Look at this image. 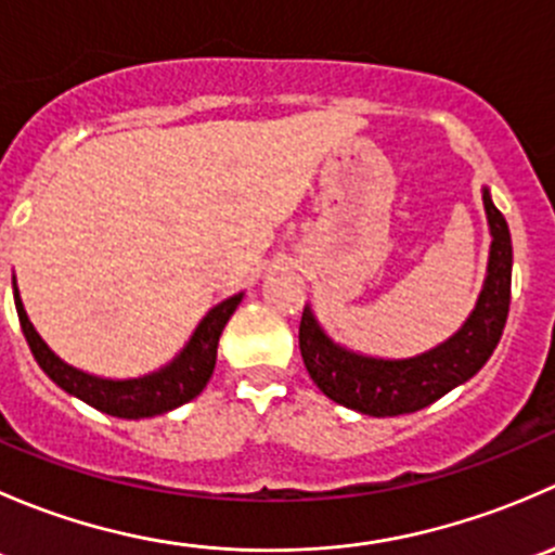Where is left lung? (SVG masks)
Masks as SVG:
<instances>
[{
	"instance_id": "8db88e82",
	"label": "left lung",
	"mask_w": 555,
	"mask_h": 555,
	"mask_svg": "<svg viewBox=\"0 0 555 555\" xmlns=\"http://www.w3.org/2000/svg\"><path fill=\"white\" fill-rule=\"evenodd\" d=\"M483 209L491 233L483 287L462 327L443 344L405 360L360 354L335 344L313 317L311 306H306L298 335L300 354L322 395L365 416H400L433 405L486 365L500 344L511 309L513 244L489 188H483Z\"/></svg>"
}]
</instances>
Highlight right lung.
<instances>
[{
	"label": "right lung",
	"instance_id": "obj_1",
	"mask_svg": "<svg viewBox=\"0 0 555 555\" xmlns=\"http://www.w3.org/2000/svg\"><path fill=\"white\" fill-rule=\"evenodd\" d=\"M13 295L26 344H29L39 367L50 376V382H55L61 389L69 391L77 400L88 402L96 411L109 413V416L117 418H133V422L137 418H153L160 416V413H169L204 391L211 373H215L217 344H220L222 330H225L228 319L233 317V311L238 309V304L244 298V293H238L225 298L222 304H217L215 309L201 319L188 344L179 349V354L171 362H166L164 367H158V371L139 378H102L64 362L44 344L42 335L29 322V313L24 309L15 276Z\"/></svg>",
	"mask_w": 555,
	"mask_h": 555
}]
</instances>
